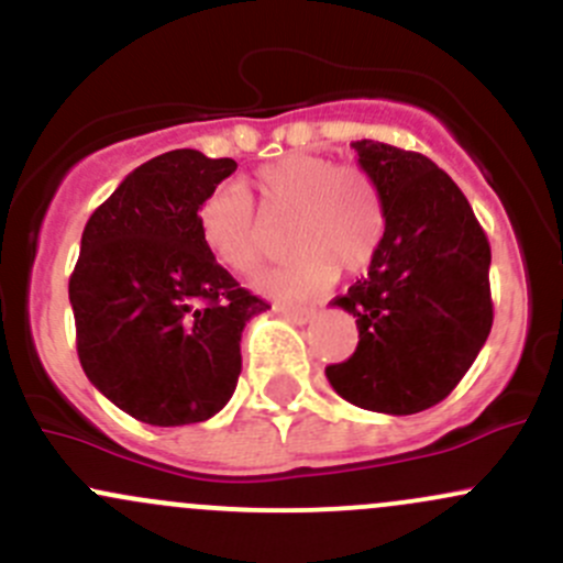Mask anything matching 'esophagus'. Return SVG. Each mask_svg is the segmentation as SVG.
I'll return each mask as SVG.
<instances>
[{"label": "esophagus", "mask_w": 563, "mask_h": 563, "mask_svg": "<svg viewBox=\"0 0 563 563\" xmlns=\"http://www.w3.org/2000/svg\"><path fill=\"white\" fill-rule=\"evenodd\" d=\"M277 316L291 323H310L316 318V310L312 307H277Z\"/></svg>", "instance_id": "esophagus-1"}]
</instances>
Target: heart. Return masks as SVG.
I'll return each mask as SVG.
<instances>
[{"label": "heart", "mask_w": 563, "mask_h": 563, "mask_svg": "<svg viewBox=\"0 0 563 563\" xmlns=\"http://www.w3.org/2000/svg\"><path fill=\"white\" fill-rule=\"evenodd\" d=\"M247 188L221 186L199 207V236L218 264L234 275H253L264 258V223L288 218L286 262L256 280L277 299H305L327 291L336 275H361L386 236V199L356 164H336L316 153H288L262 164Z\"/></svg>", "instance_id": "obj_1"}]
</instances>
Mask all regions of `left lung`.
Listing matches in <instances>:
<instances>
[{
  "label": "left lung",
  "instance_id": "left-lung-1",
  "mask_svg": "<svg viewBox=\"0 0 563 563\" xmlns=\"http://www.w3.org/2000/svg\"><path fill=\"white\" fill-rule=\"evenodd\" d=\"M386 199V236L366 277L331 305L356 318V353L331 388L386 416L434 407L459 386L494 323L490 245L461 188L421 153L351 142Z\"/></svg>",
  "mask_w": 563,
  "mask_h": 563
}]
</instances>
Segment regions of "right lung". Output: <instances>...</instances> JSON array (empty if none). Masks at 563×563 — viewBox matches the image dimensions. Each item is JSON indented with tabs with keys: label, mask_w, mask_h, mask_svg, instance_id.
Here are the masks:
<instances>
[{
	"label": "right lung",
	"mask_w": 563,
	"mask_h": 563,
	"mask_svg": "<svg viewBox=\"0 0 563 563\" xmlns=\"http://www.w3.org/2000/svg\"><path fill=\"white\" fill-rule=\"evenodd\" d=\"M236 169L180 147L123 177L88 218L69 277L78 356L115 407L151 426L223 410L242 369V329L266 301L199 236V207Z\"/></svg>",
	"instance_id": "add662e5"
}]
</instances>
